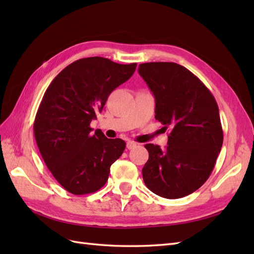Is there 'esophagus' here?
<instances>
[{"label": "esophagus", "mask_w": 254, "mask_h": 254, "mask_svg": "<svg viewBox=\"0 0 254 254\" xmlns=\"http://www.w3.org/2000/svg\"><path fill=\"white\" fill-rule=\"evenodd\" d=\"M135 146H136V143L133 141H127V143H126V147L128 149H132L135 147Z\"/></svg>", "instance_id": "1"}]
</instances>
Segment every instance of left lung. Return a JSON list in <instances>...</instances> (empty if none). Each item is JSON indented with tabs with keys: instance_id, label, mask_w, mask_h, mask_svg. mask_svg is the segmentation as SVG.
<instances>
[{
	"instance_id": "1",
	"label": "left lung",
	"mask_w": 254,
	"mask_h": 254,
	"mask_svg": "<svg viewBox=\"0 0 254 254\" xmlns=\"http://www.w3.org/2000/svg\"><path fill=\"white\" fill-rule=\"evenodd\" d=\"M139 74L156 101V120L170 128L167 146L146 144L143 180L152 193L177 199L194 193L209 178L222 133L219 110L202 81L175 63H147Z\"/></svg>"
}]
</instances>
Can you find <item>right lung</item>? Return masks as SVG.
<instances>
[{
    "instance_id": "obj_1",
    "label": "right lung",
    "mask_w": 254,
    "mask_h": 254,
    "mask_svg": "<svg viewBox=\"0 0 254 254\" xmlns=\"http://www.w3.org/2000/svg\"><path fill=\"white\" fill-rule=\"evenodd\" d=\"M136 64L88 57L64 67L45 91L34 123L35 139L52 175L68 193H94L108 180L110 166L126 143L108 139L90 123L111 92L127 81Z\"/></svg>"
}]
</instances>
